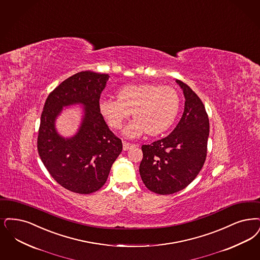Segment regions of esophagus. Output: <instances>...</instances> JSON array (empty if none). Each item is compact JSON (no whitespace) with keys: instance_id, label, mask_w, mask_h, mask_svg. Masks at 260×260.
<instances>
[{"instance_id":"34e87169","label":"esophagus","mask_w":260,"mask_h":260,"mask_svg":"<svg viewBox=\"0 0 260 260\" xmlns=\"http://www.w3.org/2000/svg\"><path fill=\"white\" fill-rule=\"evenodd\" d=\"M134 144H132V143H128V142H125V141H123V149H124V151H127V150H129L131 148H133L134 147Z\"/></svg>"}]
</instances>
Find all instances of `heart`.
Listing matches in <instances>:
<instances>
[{
  "instance_id": "obj_1",
  "label": "heart",
  "mask_w": 260,
  "mask_h": 260,
  "mask_svg": "<svg viewBox=\"0 0 260 260\" xmlns=\"http://www.w3.org/2000/svg\"><path fill=\"white\" fill-rule=\"evenodd\" d=\"M118 100L103 99L99 109L107 124L119 129L132 111L135 119L123 131L127 138L166 132L176 119L180 98L176 90L156 84H129L117 92Z\"/></svg>"
}]
</instances>
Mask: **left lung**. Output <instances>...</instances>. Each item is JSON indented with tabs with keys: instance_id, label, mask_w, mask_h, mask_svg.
<instances>
[{
	"instance_id": "left-lung-1",
	"label": "left lung",
	"mask_w": 260,
	"mask_h": 260,
	"mask_svg": "<svg viewBox=\"0 0 260 260\" xmlns=\"http://www.w3.org/2000/svg\"><path fill=\"white\" fill-rule=\"evenodd\" d=\"M176 83L186 100L180 122L167 137L141 147V179L148 189L162 196L172 194L189 185L207 155L210 125L204 104L187 84L180 80Z\"/></svg>"
}]
</instances>
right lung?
Instances as JSON below:
<instances>
[{"mask_svg": "<svg viewBox=\"0 0 260 260\" xmlns=\"http://www.w3.org/2000/svg\"><path fill=\"white\" fill-rule=\"evenodd\" d=\"M108 79L104 73H75L49 93L43 106L39 155L54 180L73 192L99 190L123 150L121 139L109 129L99 109ZM73 105L83 106L82 123L75 135L63 138L55 128V120L63 107Z\"/></svg>", "mask_w": 260, "mask_h": 260, "instance_id": "1", "label": "right lung"}]
</instances>
